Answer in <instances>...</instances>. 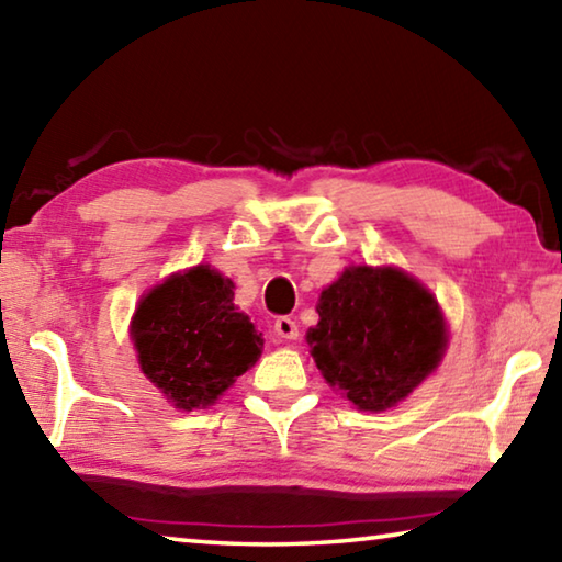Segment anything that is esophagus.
Wrapping results in <instances>:
<instances>
[{"mask_svg": "<svg viewBox=\"0 0 562 562\" xmlns=\"http://www.w3.org/2000/svg\"><path fill=\"white\" fill-rule=\"evenodd\" d=\"M274 331H278L282 339H297L300 337L297 322H294L292 317H278V319H274Z\"/></svg>", "mask_w": 562, "mask_h": 562, "instance_id": "esophagus-1", "label": "esophagus"}]
</instances>
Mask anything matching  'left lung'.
Here are the masks:
<instances>
[{"label": "left lung", "mask_w": 562, "mask_h": 562, "mask_svg": "<svg viewBox=\"0 0 562 562\" xmlns=\"http://www.w3.org/2000/svg\"><path fill=\"white\" fill-rule=\"evenodd\" d=\"M307 331L322 376L359 412H386L443 359L449 335L434 294L398 268L351 265L317 302Z\"/></svg>", "instance_id": "obj_1"}]
</instances>
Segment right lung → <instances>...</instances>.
<instances>
[{
  "label": "right lung",
  "mask_w": 562,
  "mask_h": 562,
  "mask_svg": "<svg viewBox=\"0 0 562 562\" xmlns=\"http://www.w3.org/2000/svg\"><path fill=\"white\" fill-rule=\"evenodd\" d=\"M233 280L207 265L170 274L138 302L131 339L140 372L183 412L223 396L262 355L265 339L233 304Z\"/></svg>",
  "instance_id": "obj_1"
}]
</instances>
